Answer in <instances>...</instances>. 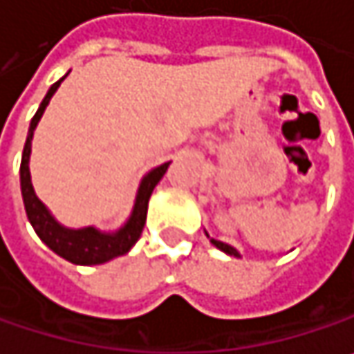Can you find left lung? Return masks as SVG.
Instances as JSON below:
<instances>
[{
  "label": "left lung",
  "instance_id": "left-lung-1",
  "mask_svg": "<svg viewBox=\"0 0 354 354\" xmlns=\"http://www.w3.org/2000/svg\"><path fill=\"white\" fill-rule=\"evenodd\" d=\"M205 233H207V231H205ZM207 237H209L210 243H212L216 249H221L223 253H227V255H233V257H241V253H239V251H237L233 245H229V243H223V241H216V239H212V237H210L209 233H207Z\"/></svg>",
  "mask_w": 354,
  "mask_h": 354
}]
</instances>
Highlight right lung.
<instances>
[{
  "mask_svg": "<svg viewBox=\"0 0 354 354\" xmlns=\"http://www.w3.org/2000/svg\"><path fill=\"white\" fill-rule=\"evenodd\" d=\"M68 77V73L56 81L48 88L46 97L42 99L40 107L36 115L30 121V129H28V138L24 145V153H21V164H19V186H21V198H24V209L28 214L30 225L34 227L36 235L42 239V243L50 247L56 255H60L62 259L75 263V266H101L107 263L119 255H125L140 239L145 225V214H147V203L149 196L156 188V184L164 178L170 162L151 168L147 174L142 176L138 192H136V201H133V209L129 212V216L125 218V223L115 229V231H101L95 225L81 227V229H73L66 227L62 223L56 221V216L50 212V209L38 198L34 186H32V174H30V156H32V140H34V131L42 119V115L48 107L50 99L54 97V93L58 91L60 82Z\"/></svg>",
  "mask_w": 354,
  "mask_h": 354,
  "instance_id": "add662e5",
  "label": "right lung"
}]
</instances>
